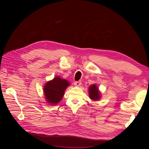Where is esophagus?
<instances>
[{
	"instance_id": "esophagus-1",
	"label": "esophagus",
	"mask_w": 149,
	"mask_h": 149,
	"mask_svg": "<svg viewBox=\"0 0 149 149\" xmlns=\"http://www.w3.org/2000/svg\"><path fill=\"white\" fill-rule=\"evenodd\" d=\"M74 86H79L81 84V81H75L74 83Z\"/></svg>"
}]
</instances>
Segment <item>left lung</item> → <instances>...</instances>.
<instances>
[{
    "instance_id": "8db88e82",
    "label": "left lung",
    "mask_w": 149,
    "mask_h": 149,
    "mask_svg": "<svg viewBox=\"0 0 149 149\" xmlns=\"http://www.w3.org/2000/svg\"><path fill=\"white\" fill-rule=\"evenodd\" d=\"M89 95L90 98L94 101L98 100L100 98V94L98 91V88L95 84H93L89 88Z\"/></svg>"
}]
</instances>
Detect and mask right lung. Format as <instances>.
I'll list each match as a JSON object with an SVG mask.
<instances>
[{
    "label": "right lung",
    "mask_w": 149,
    "mask_h": 149,
    "mask_svg": "<svg viewBox=\"0 0 149 149\" xmlns=\"http://www.w3.org/2000/svg\"><path fill=\"white\" fill-rule=\"evenodd\" d=\"M70 85L66 79L56 77L48 81L44 88L45 96L47 102L52 104L59 102L64 95L65 89Z\"/></svg>",
    "instance_id": "add662e5"
}]
</instances>
